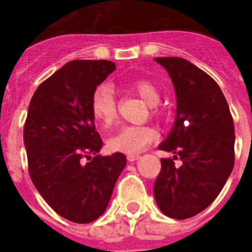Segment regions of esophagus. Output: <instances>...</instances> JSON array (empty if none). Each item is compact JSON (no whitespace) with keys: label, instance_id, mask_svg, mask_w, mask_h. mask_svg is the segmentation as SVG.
<instances>
[{"label":"esophagus","instance_id":"obj_1","mask_svg":"<svg viewBox=\"0 0 252 252\" xmlns=\"http://www.w3.org/2000/svg\"><path fill=\"white\" fill-rule=\"evenodd\" d=\"M138 158H140V156H138V154H128V156H126V159H128L129 162L137 161Z\"/></svg>","mask_w":252,"mask_h":252}]
</instances>
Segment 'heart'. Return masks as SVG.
<instances>
[{
	"mask_svg": "<svg viewBox=\"0 0 252 252\" xmlns=\"http://www.w3.org/2000/svg\"><path fill=\"white\" fill-rule=\"evenodd\" d=\"M129 89L133 90L145 100L157 114L156 104L159 102V90L158 87L148 80H134L129 84ZM91 114L96 122L103 126H112L118 118V106L116 96L112 86L107 84L99 85L91 95L90 102ZM157 132L148 126H122L116 133L108 140V148L112 152L126 154H136L144 150L152 142L156 141Z\"/></svg>",
	"mask_w": 252,
	"mask_h": 252,
	"instance_id": "b5f03b06",
	"label": "heart"
}]
</instances>
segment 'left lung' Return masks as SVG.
<instances>
[{
  "label": "left lung",
  "instance_id": "obj_1",
  "mask_svg": "<svg viewBox=\"0 0 252 252\" xmlns=\"http://www.w3.org/2000/svg\"><path fill=\"white\" fill-rule=\"evenodd\" d=\"M176 95V118L158 149L162 158L154 197L162 213L176 220L193 217L211 205L234 166V124L229 104L213 78L180 57H157ZM180 159L182 165L173 162Z\"/></svg>",
  "mask_w": 252,
  "mask_h": 252
}]
</instances>
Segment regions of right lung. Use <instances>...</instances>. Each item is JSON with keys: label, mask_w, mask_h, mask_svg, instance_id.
I'll return each mask as SVG.
<instances>
[{"label": "right lung", "mask_w": 252, "mask_h": 252, "mask_svg": "<svg viewBox=\"0 0 252 252\" xmlns=\"http://www.w3.org/2000/svg\"><path fill=\"white\" fill-rule=\"evenodd\" d=\"M116 69L112 61L73 60L33 93L23 129L29 174L41 197L61 217L89 223L104 213L126 158L102 157L90 102Z\"/></svg>", "instance_id": "add662e5"}]
</instances>
